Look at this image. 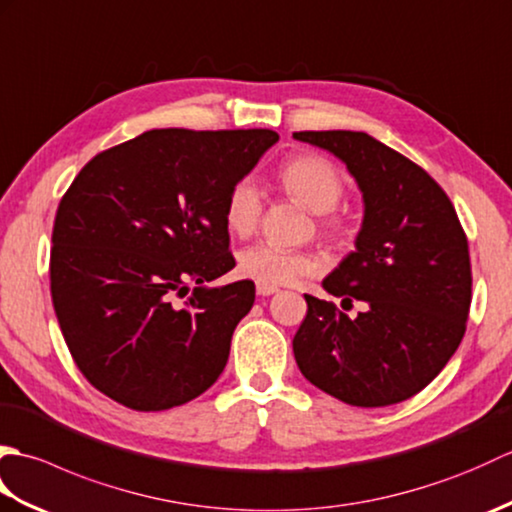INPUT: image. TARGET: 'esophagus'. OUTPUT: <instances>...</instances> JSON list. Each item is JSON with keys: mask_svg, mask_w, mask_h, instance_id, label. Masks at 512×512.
Listing matches in <instances>:
<instances>
[{"mask_svg": "<svg viewBox=\"0 0 512 512\" xmlns=\"http://www.w3.org/2000/svg\"><path fill=\"white\" fill-rule=\"evenodd\" d=\"M279 288L277 286H266V284H257V295L259 297H270V295H275Z\"/></svg>", "mask_w": 512, "mask_h": 512, "instance_id": "1", "label": "esophagus"}]
</instances>
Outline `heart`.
Masks as SVG:
<instances>
[{
  "label": "heart",
  "instance_id": "b5f03b06",
  "mask_svg": "<svg viewBox=\"0 0 512 512\" xmlns=\"http://www.w3.org/2000/svg\"><path fill=\"white\" fill-rule=\"evenodd\" d=\"M277 178L290 198H295L317 215L334 211L345 193L341 173L336 171L330 160L314 154L286 160ZM259 215H262V193H259L257 184L248 178L239 180L226 198V228L233 235L246 237L257 228ZM314 270H317V262L312 255L264 242L239 250L237 255V273L244 279H253L255 284L286 286L303 275L314 273Z\"/></svg>",
  "mask_w": 512,
  "mask_h": 512
}]
</instances>
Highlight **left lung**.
<instances>
[{
	"label": "left lung",
	"mask_w": 512,
	"mask_h": 512,
	"mask_svg": "<svg viewBox=\"0 0 512 512\" xmlns=\"http://www.w3.org/2000/svg\"><path fill=\"white\" fill-rule=\"evenodd\" d=\"M339 158L363 195L354 250L323 288L365 310L350 319L306 295L292 341L314 387L354 407L416 396L458 350L471 308L469 244L451 200L427 171L365 132H299Z\"/></svg>",
	"instance_id": "left-lung-1"
}]
</instances>
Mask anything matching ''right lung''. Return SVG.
Listing matches in <instances>:
<instances>
[{"mask_svg":"<svg viewBox=\"0 0 512 512\" xmlns=\"http://www.w3.org/2000/svg\"><path fill=\"white\" fill-rule=\"evenodd\" d=\"M277 140L151 129L74 178L52 228L50 290L72 358L105 396L165 411L220 378L255 303L248 279L211 286L235 266L224 206Z\"/></svg>","mask_w":512,"mask_h":512,"instance_id":"right-lung-1","label":"right lung"}]
</instances>
